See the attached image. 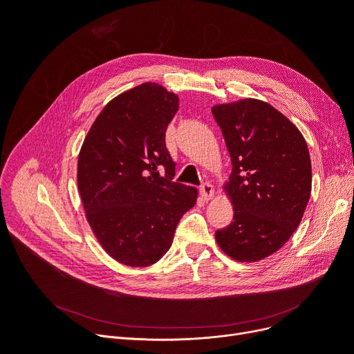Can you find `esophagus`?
I'll list each match as a JSON object with an SVG mask.
<instances>
[{
  "instance_id": "obj_1",
  "label": "esophagus",
  "mask_w": 354,
  "mask_h": 354,
  "mask_svg": "<svg viewBox=\"0 0 354 354\" xmlns=\"http://www.w3.org/2000/svg\"><path fill=\"white\" fill-rule=\"evenodd\" d=\"M199 194H201V196H202V199H205V201H209V199H212V196H214V187L211 183H203L202 187H201V189H199Z\"/></svg>"
}]
</instances>
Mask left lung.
I'll list each match as a JSON object with an SVG mask.
<instances>
[{
    "label": "left lung",
    "instance_id": "obj_1",
    "mask_svg": "<svg viewBox=\"0 0 354 354\" xmlns=\"http://www.w3.org/2000/svg\"><path fill=\"white\" fill-rule=\"evenodd\" d=\"M231 156L225 189L234 221L215 232L238 261L252 263L280 250L299 227L311 194L307 143L271 104L244 99L212 107Z\"/></svg>",
    "mask_w": 354,
    "mask_h": 354
}]
</instances>
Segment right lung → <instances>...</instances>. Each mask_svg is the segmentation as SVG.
<instances>
[{
  "label": "right lung",
  "mask_w": 354,
  "mask_h": 354,
  "mask_svg": "<svg viewBox=\"0 0 354 354\" xmlns=\"http://www.w3.org/2000/svg\"><path fill=\"white\" fill-rule=\"evenodd\" d=\"M178 104V96L156 83L122 93L102 110L79 155L88 224L106 252L129 267L159 261L198 198L195 188L172 180L165 135Z\"/></svg>",
  "instance_id": "right-lung-1"
}]
</instances>
